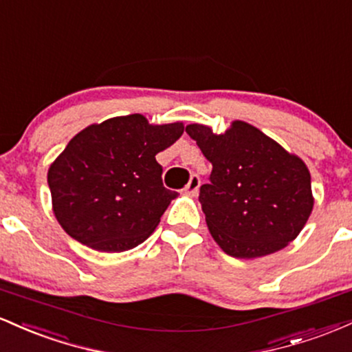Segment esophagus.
I'll list each match as a JSON object with an SVG mask.
<instances>
[{"mask_svg":"<svg viewBox=\"0 0 352 352\" xmlns=\"http://www.w3.org/2000/svg\"><path fill=\"white\" fill-rule=\"evenodd\" d=\"M200 184H201L200 177H199V175H197V173H193V175H192V177H190V180H188L187 187H185V188H184V192H185V193H187V195H197V193H199Z\"/></svg>","mask_w":352,"mask_h":352,"instance_id":"obj_1","label":"esophagus"}]
</instances>
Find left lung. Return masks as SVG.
Returning <instances> with one entry per match:
<instances>
[{
  "instance_id": "8db88e82",
  "label": "left lung",
  "mask_w": 352,
  "mask_h": 352,
  "mask_svg": "<svg viewBox=\"0 0 352 352\" xmlns=\"http://www.w3.org/2000/svg\"><path fill=\"white\" fill-rule=\"evenodd\" d=\"M185 131L213 165L199 200L225 253L265 256L298 236L313 210L311 175L301 159L241 120L220 135L200 124Z\"/></svg>"
}]
</instances>
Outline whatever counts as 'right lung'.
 <instances>
[{"label": "right lung", "mask_w": 352, "mask_h": 352, "mask_svg": "<svg viewBox=\"0 0 352 352\" xmlns=\"http://www.w3.org/2000/svg\"><path fill=\"white\" fill-rule=\"evenodd\" d=\"M182 134L180 122L151 125L132 114L72 137L47 172L60 227L98 252H125L147 240L177 197L164 187L155 155Z\"/></svg>", "instance_id": "right-lung-1"}]
</instances>
